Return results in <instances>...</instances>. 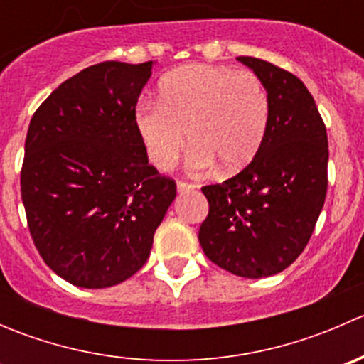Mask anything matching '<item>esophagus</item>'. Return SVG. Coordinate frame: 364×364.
I'll use <instances>...</instances> for the list:
<instances>
[{
  "label": "esophagus",
  "mask_w": 364,
  "mask_h": 364,
  "mask_svg": "<svg viewBox=\"0 0 364 364\" xmlns=\"http://www.w3.org/2000/svg\"><path fill=\"white\" fill-rule=\"evenodd\" d=\"M176 188H178V193H188L196 188V185H192V183H186V181H178Z\"/></svg>",
  "instance_id": "obj_1"
}]
</instances>
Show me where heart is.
<instances>
[{"label":"heart","instance_id":"1","mask_svg":"<svg viewBox=\"0 0 364 364\" xmlns=\"http://www.w3.org/2000/svg\"><path fill=\"white\" fill-rule=\"evenodd\" d=\"M134 127L159 171L174 167L190 139V171L204 174L220 164L225 172H240L264 144L269 97L247 70L186 65L160 80L156 102L139 105Z\"/></svg>","mask_w":364,"mask_h":364}]
</instances>
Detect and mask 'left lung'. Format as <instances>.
<instances>
[{
  "label": "left lung",
  "mask_w": 364,
  "mask_h": 364,
  "mask_svg": "<svg viewBox=\"0 0 364 364\" xmlns=\"http://www.w3.org/2000/svg\"><path fill=\"white\" fill-rule=\"evenodd\" d=\"M237 61L266 87L269 127L250 165L203 188L209 213L199 243L222 269L264 278L291 266L314 232L328 190V134L296 75L257 58Z\"/></svg>",
  "instance_id": "left-lung-1"
}]
</instances>
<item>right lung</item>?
Returning a JSON list of instances; mask_svg holds the SVG:
<instances>
[{
  "instance_id": "right-lung-1",
  "label": "right lung",
  "mask_w": 364,
  "mask_h": 364,
  "mask_svg": "<svg viewBox=\"0 0 364 364\" xmlns=\"http://www.w3.org/2000/svg\"><path fill=\"white\" fill-rule=\"evenodd\" d=\"M153 65L84 68L29 123L21 172L29 232L43 262L75 287H112L137 273L176 197L134 127Z\"/></svg>"
}]
</instances>
